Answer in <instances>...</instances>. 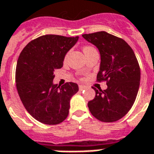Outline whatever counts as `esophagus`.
I'll list each match as a JSON object with an SVG mask.
<instances>
[{"mask_svg": "<svg viewBox=\"0 0 154 154\" xmlns=\"http://www.w3.org/2000/svg\"><path fill=\"white\" fill-rule=\"evenodd\" d=\"M86 89V86H85V85H79V89L81 90V91H82V90H84V89Z\"/></svg>", "mask_w": 154, "mask_h": 154, "instance_id": "esophagus-1", "label": "esophagus"}]
</instances>
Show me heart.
I'll use <instances>...</instances> for the list:
<instances>
[{
  "instance_id": "1",
  "label": "heart",
  "mask_w": 154,
  "mask_h": 154,
  "mask_svg": "<svg viewBox=\"0 0 154 154\" xmlns=\"http://www.w3.org/2000/svg\"><path fill=\"white\" fill-rule=\"evenodd\" d=\"M94 48H92V47L90 46H85L84 47V49H83V51H84V53H86V52H88L89 50H90V49H93Z\"/></svg>"
}]
</instances>
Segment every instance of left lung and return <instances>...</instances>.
I'll use <instances>...</instances> for the list:
<instances>
[{
	"instance_id": "obj_1",
	"label": "left lung",
	"mask_w": 154,
	"mask_h": 154,
	"mask_svg": "<svg viewBox=\"0 0 154 154\" xmlns=\"http://www.w3.org/2000/svg\"><path fill=\"white\" fill-rule=\"evenodd\" d=\"M101 55L97 81H106L107 89L95 90L96 96L88 102L92 115L103 122H113L124 117L137 95L141 71L134 52L124 40L105 31L83 34Z\"/></svg>"
}]
</instances>
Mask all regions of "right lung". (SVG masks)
I'll use <instances>...</instances> for the list:
<instances>
[{
    "instance_id": "add662e5",
    "label": "right lung",
    "mask_w": 154,
    "mask_h": 154,
    "mask_svg": "<svg viewBox=\"0 0 154 154\" xmlns=\"http://www.w3.org/2000/svg\"><path fill=\"white\" fill-rule=\"evenodd\" d=\"M78 38L44 35L31 41L18 57L16 85L19 97L29 113L43 124H60L69 115L70 99L78 85L53 84V72L62 67L66 53Z\"/></svg>"
}]
</instances>
